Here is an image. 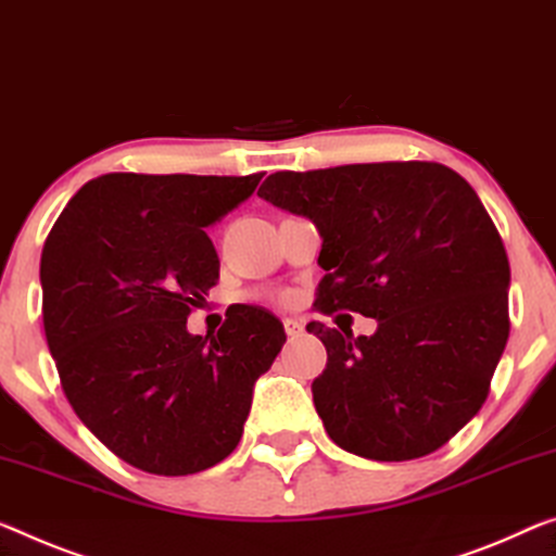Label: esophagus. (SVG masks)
Here are the masks:
<instances>
[{"mask_svg": "<svg viewBox=\"0 0 556 556\" xmlns=\"http://www.w3.org/2000/svg\"><path fill=\"white\" fill-rule=\"evenodd\" d=\"M283 328H286V336H288V338H298V336H303V323H301V320L286 318V320H283Z\"/></svg>", "mask_w": 556, "mask_h": 556, "instance_id": "obj_1", "label": "esophagus"}]
</instances>
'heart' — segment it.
Returning <instances> with one entry per match:
<instances>
[{
  "label": "heart",
  "mask_w": 556,
  "mask_h": 556,
  "mask_svg": "<svg viewBox=\"0 0 556 556\" xmlns=\"http://www.w3.org/2000/svg\"><path fill=\"white\" fill-rule=\"evenodd\" d=\"M278 301H288V295H286V293H280V295H278Z\"/></svg>",
  "instance_id": "b5f03b06"
}]
</instances>
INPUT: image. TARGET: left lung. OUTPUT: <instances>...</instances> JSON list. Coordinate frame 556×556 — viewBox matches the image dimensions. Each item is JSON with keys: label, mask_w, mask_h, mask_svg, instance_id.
<instances>
[{"label": "left lung", "mask_w": 556, "mask_h": 556, "mask_svg": "<svg viewBox=\"0 0 556 556\" xmlns=\"http://www.w3.org/2000/svg\"><path fill=\"white\" fill-rule=\"evenodd\" d=\"M258 195L318 226V311L378 320L357 338L307 323L328 350L313 403L330 440L378 463L440 450L509 338V261L480 195L434 161L278 170Z\"/></svg>", "instance_id": "1"}]
</instances>
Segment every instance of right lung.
Masks as SVG:
<instances>
[{"mask_svg":"<svg viewBox=\"0 0 556 556\" xmlns=\"http://www.w3.org/2000/svg\"><path fill=\"white\" fill-rule=\"evenodd\" d=\"M263 174H104L66 203L41 251V318L79 420L151 475L208 469L236 450L253 386L286 343L266 307L238 305L216 336L186 320L218 283L206 230Z\"/></svg>","mask_w":556,"mask_h":556,"instance_id":"right-lung-1","label":"right lung"}]
</instances>
